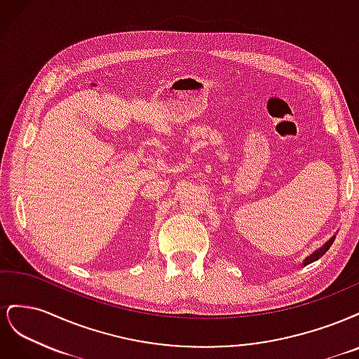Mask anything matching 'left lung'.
<instances>
[{
	"mask_svg": "<svg viewBox=\"0 0 359 359\" xmlns=\"http://www.w3.org/2000/svg\"><path fill=\"white\" fill-rule=\"evenodd\" d=\"M334 240H335V235H332V236L330 238V240H328L327 243H325L322 247H319L318 250H314V252H313L310 256H307L306 259H304L301 265L306 266V265H309V264H311V262H316L318 259H320L325 253H327V250L331 247V244L334 243Z\"/></svg>",
	"mask_w": 359,
	"mask_h": 359,
	"instance_id": "obj_1",
	"label": "left lung"
}]
</instances>
